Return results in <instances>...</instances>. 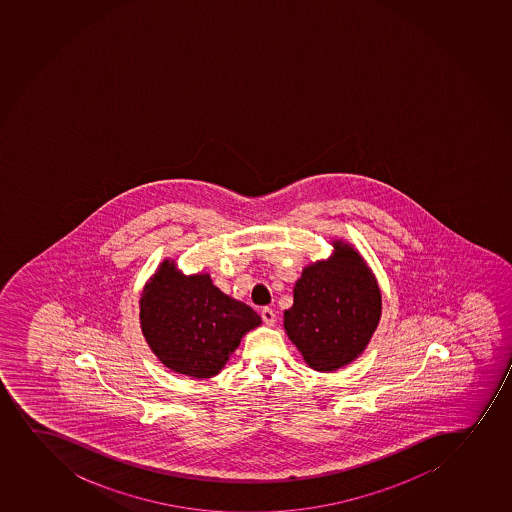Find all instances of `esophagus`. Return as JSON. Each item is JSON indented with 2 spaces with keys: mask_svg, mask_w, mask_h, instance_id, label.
<instances>
[{
  "mask_svg": "<svg viewBox=\"0 0 512 512\" xmlns=\"http://www.w3.org/2000/svg\"><path fill=\"white\" fill-rule=\"evenodd\" d=\"M262 319H264V323L267 326H274L275 323V314L274 311L270 308L262 309Z\"/></svg>",
  "mask_w": 512,
  "mask_h": 512,
  "instance_id": "esophagus-1",
  "label": "esophagus"
}]
</instances>
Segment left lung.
Segmentation results:
<instances>
[{"mask_svg":"<svg viewBox=\"0 0 512 512\" xmlns=\"http://www.w3.org/2000/svg\"><path fill=\"white\" fill-rule=\"evenodd\" d=\"M330 259L304 267L284 330L318 372H335L362 355L379 326L382 294L369 264L352 243L333 240Z\"/></svg>","mask_w":512,"mask_h":512,"instance_id":"left-lung-1","label":"left lung"}]
</instances>
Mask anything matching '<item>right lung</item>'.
Masks as SVG:
<instances>
[{
	"mask_svg": "<svg viewBox=\"0 0 512 512\" xmlns=\"http://www.w3.org/2000/svg\"><path fill=\"white\" fill-rule=\"evenodd\" d=\"M140 328L167 369L194 379L220 374L243 336L262 323L250 306L226 296L211 275L182 274L165 259L143 286Z\"/></svg>",
	"mask_w": 512,
	"mask_h": 512,
	"instance_id": "right-lung-1",
	"label": "right lung"
}]
</instances>
